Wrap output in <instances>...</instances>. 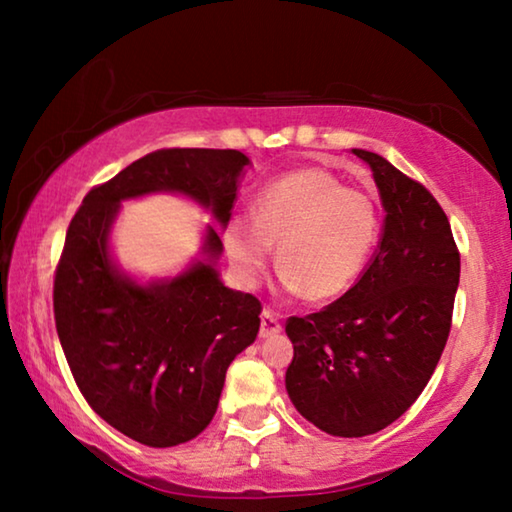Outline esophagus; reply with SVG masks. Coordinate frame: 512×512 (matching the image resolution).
Instances as JSON below:
<instances>
[{
  "instance_id": "obj_1",
  "label": "esophagus",
  "mask_w": 512,
  "mask_h": 512,
  "mask_svg": "<svg viewBox=\"0 0 512 512\" xmlns=\"http://www.w3.org/2000/svg\"><path fill=\"white\" fill-rule=\"evenodd\" d=\"M280 332H282L280 316H277L273 309H264L262 325H259V336H262V339H273V336H277Z\"/></svg>"
}]
</instances>
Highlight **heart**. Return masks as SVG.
Wrapping results in <instances>:
<instances>
[{"mask_svg": "<svg viewBox=\"0 0 512 512\" xmlns=\"http://www.w3.org/2000/svg\"><path fill=\"white\" fill-rule=\"evenodd\" d=\"M377 239V210L368 194L345 187L332 171L305 167L257 194L253 219L235 216L223 248L235 275L255 284L277 244L282 287L311 302L339 298L357 280Z\"/></svg>", "mask_w": 512, "mask_h": 512, "instance_id": "obj_1", "label": "heart"}]
</instances>
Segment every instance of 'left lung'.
Masks as SVG:
<instances>
[{"mask_svg": "<svg viewBox=\"0 0 512 512\" xmlns=\"http://www.w3.org/2000/svg\"><path fill=\"white\" fill-rule=\"evenodd\" d=\"M352 153L375 178L384 230L352 289L287 320L284 379L302 418L341 438L386 429L418 400L445 350L461 277L452 228L427 187L377 153Z\"/></svg>", "mask_w": 512, "mask_h": 512, "instance_id": "left-lung-1", "label": "left lung"}]
</instances>
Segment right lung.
<instances>
[{"label": "right lung", "mask_w": 512, "mask_h": 512, "mask_svg": "<svg viewBox=\"0 0 512 512\" xmlns=\"http://www.w3.org/2000/svg\"><path fill=\"white\" fill-rule=\"evenodd\" d=\"M248 164L235 149L149 153L90 189L67 228L54 280L60 345L94 413L142 445L176 447L212 422L228 366L257 339L262 305L221 282L212 225L201 259L144 284L112 259V223L121 201L169 192L225 228Z\"/></svg>", "instance_id": "add662e5"}]
</instances>
